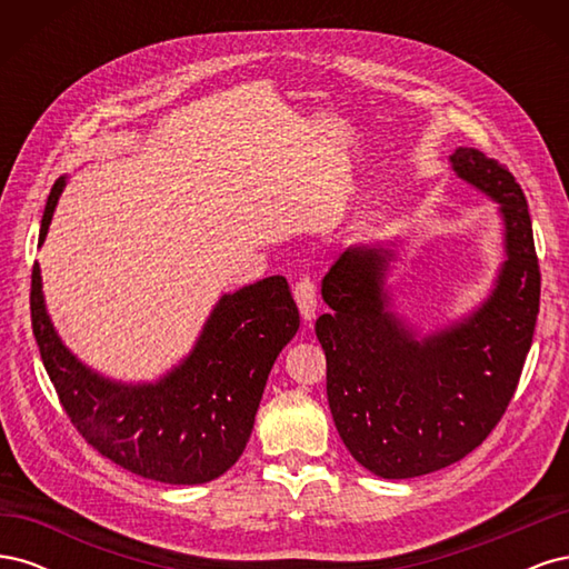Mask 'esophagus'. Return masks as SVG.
Returning <instances> with one entry per match:
<instances>
[{
  "mask_svg": "<svg viewBox=\"0 0 569 569\" xmlns=\"http://www.w3.org/2000/svg\"><path fill=\"white\" fill-rule=\"evenodd\" d=\"M295 299H297V306H299V311H301V318H303L306 322L316 320L318 295H316V284H313L311 280L303 278V280L297 282V287H295Z\"/></svg>",
  "mask_w": 569,
  "mask_h": 569,
  "instance_id": "obj_1",
  "label": "esophagus"
}]
</instances>
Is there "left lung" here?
<instances>
[{
    "mask_svg": "<svg viewBox=\"0 0 569 569\" xmlns=\"http://www.w3.org/2000/svg\"><path fill=\"white\" fill-rule=\"evenodd\" d=\"M453 173L498 203L506 261L475 311L420 337L393 311L396 242L353 244L322 278L316 320L327 401L349 453L377 477L408 479L475 451L503 418L539 316L541 274L527 199L512 173L458 147Z\"/></svg>",
    "mask_w": 569,
    "mask_h": 569,
    "instance_id": "8db88e82",
    "label": "left lung"
}]
</instances>
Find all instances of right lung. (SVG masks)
<instances>
[{"label": "right lung", "mask_w": 569, "mask_h": 569, "mask_svg": "<svg viewBox=\"0 0 569 569\" xmlns=\"http://www.w3.org/2000/svg\"><path fill=\"white\" fill-rule=\"evenodd\" d=\"M66 187H51L40 247ZM32 335L59 401L92 449L163 485H203L228 472L251 437L274 358L299 330V308L282 274L218 299L178 366L157 382H120L84 366L47 313L40 266H32Z\"/></svg>", "instance_id": "obj_1"}]
</instances>
